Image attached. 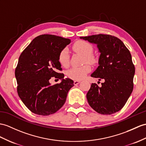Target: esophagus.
I'll return each mask as SVG.
<instances>
[{"label": "esophagus", "instance_id": "1", "mask_svg": "<svg viewBox=\"0 0 146 146\" xmlns=\"http://www.w3.org/2000/svg\"><path fill=\"white\" fill-rule=\"evenodd\" d=\"M80 82V80H75L74 82V84L75 85H77V84H79Z\"/></svg>", "mask_w": 146, "mask_h": 146}]
</instances>
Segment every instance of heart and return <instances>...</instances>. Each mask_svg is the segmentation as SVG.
Returning a JSON list of instances; mask_svg holds the SVG:
<instances>
[{
    "label": "heart",
    "mask_w": 146,
    "mask_h": 146,
    "mask_svg": "<svg viewBox=\"0 0 146 146\" xmlns=\"http://www.w3.org/2000/svg\"><path fill=\"white\" fill-rule=\"evenodd\" d=\"M75 51L80 53L84 56V62L93 64L95 61V57L92 54L93 52V47L85 41H77L72 46ZM59 62L63 67L69 66V52L67 49L65 48L60 52L59 54ZM90 71V67L88 65H85L81 67H73L67 72V76L71 79L79 80L83 79L87 74Z\"/></svg>",
    "instance_id": "b5f03b06"
}]
</instances>
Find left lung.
I'll list each match as a JSON object with an SVG mask.
<instances>
[{
  "mask_svg": "<svg viewBox=\"0 0 146 146\" xmlns=\"http://www.w3.org/2000/svg\"><path fill=\"white\" fill-rule=\"evenodd\" d=\"M97 44L98 66L91 77L104 80L102 87L92 84L87 94L88 104L102 115H111L125 105L133 90L135 67L131 54L119 38L109 35L80 37Z\"/></svg>",
  "mask_w": 146,
  "mask_h": 146,
  "instance_id": "left-lung-1",
  "label": "left lung"
}]
</instances>
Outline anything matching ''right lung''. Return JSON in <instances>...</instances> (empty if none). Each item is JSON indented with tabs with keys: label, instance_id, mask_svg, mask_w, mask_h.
Returning <instances> with one entry per match:
<instances>
[{
	"label": "right lung",
	"instance_id": "obj_1",
	"mask_svg": "<svg viewBox=\"0 0 146 146\" xmlns=\"http://www.w3.org/2000/svg\"><path fill=\"white\" fill-rule=\"evenodd\" d=\"M70 40L53 35H42L33 39L20 54L15 69L17 92L21 100L31 112L48 116L61 108L74 81L64 79L59 54ZM52 76L62 80L52 85Z\"/></svg>",
	"mask_w": 146,
	"mask_h": 146
}]
</instances>
